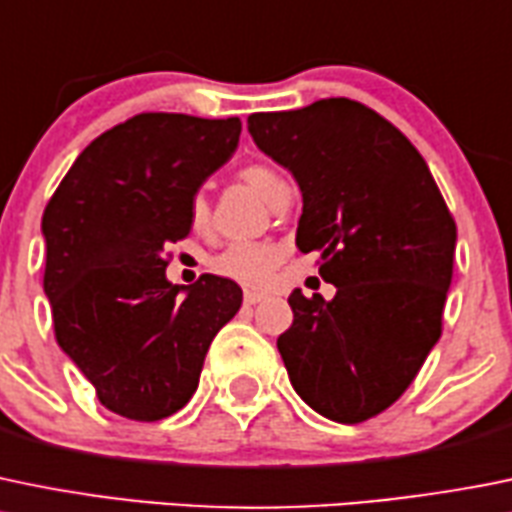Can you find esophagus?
Here are the masks:
<instances>
[{
    "label": "esophagus",
    "mask_w": 512,
    "mask_h": 512,
    "mask_svg": "<svg viewBox=\"0 0 512 512\" xmlns=\"http://www.w3.org/2000/svg\"><path fill=\"white\" fill-rule=\"evenodd\" d=\"M262 292H255V290H245V295H242V300H245V305H257V302L262 300Z\"/></svg>",
    "instance_id": "esophagus-1"
}]
</instances>
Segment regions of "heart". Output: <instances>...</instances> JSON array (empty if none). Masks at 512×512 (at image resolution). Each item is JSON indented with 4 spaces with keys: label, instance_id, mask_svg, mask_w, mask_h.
Listing matches in <instances>:
<instances>
[{
    "label": "heart",
    "instance_id": "b5f03b06",
    "mask_svg": "<svg viewBox=\"0 0 512 512\" xmlns=\"http://www.w3.org/2000/svg\"><path fill=\"white\" fill-rule=\"evenodd\" d=\"M240 177L257 192V195L265 197L267 202H272L282 190L290 187L275 170H272V167L267 165H247L245 170L240 172ZM190 217L195 230H202V227L207 225V220H210V202L202 195L192 197ZM277 262H280V250H277L275 245L245 240L227 245L225 250L212 260V267H215L220 275L240 282V285L260 287L270 280Z\"/></svg>",
    "mask_w": 512,
    "mask_h": 512
}]
</instances>
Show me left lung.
Here are the masks:
<instances>
[{
  "label": "left lung",
  "mask_w": 512,
  "mask_h": 512,
  "mask_svg": "<svg viewBox=\"0 0 512 512\" xmlns=\"http://www.w3.org/2000/svg\"><path fill=\"white\" fill-rule=\"evenodd\" d=\"M255 145L302 192L300 252L337 287L287 297L277 337L295 393L355 425L395 403L443 332L455 220L420 152L375 109L345 97L247 117Z\"/></svg>",
  "instance_id": "8db88e82"
}]
</instances>
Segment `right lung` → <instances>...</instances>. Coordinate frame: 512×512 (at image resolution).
I'll return each mask as SVG.
<instances>
[{"label": "right lung", "mask_w": 512, "mask_h": 512, "mask_svg": "<svg viewBox=\"0 0 512 512\" xmlns=\"http://www.w3.org/2000/svg\"><path fill=\"white\" fill-rule=\"evenodd\" d=\"M240 117L145 112L84 147L47 202L44 295L54 335L122 418L190 403L212 337L242 305L237 282L167 280V245L192 230L202 182L237 150Z\"/></svg>", "instance_id": "1"}]
</instances>
